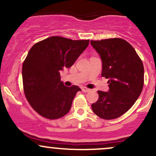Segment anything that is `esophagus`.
Returning a JSON list of instances; mask_svg holds the SVG:
<instances>
[{
  "label": "esophagus",
  "mask_w": 156,
  "mask_h": 156,
  "mask_svg": "<svg viewBox=\"0 0 156 156\" xmlns=\"http://www.w3.org/2000/svg\"><path fill=\"white\" fill-rule=\"evenodd\" d=\"M81 89H82V91H83V92H89V91H90V89L87 88V87H81Z\"/></svg>",
  "instance_id": "obj_1"
}]
</instances>
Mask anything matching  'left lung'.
<instances>
[{"instance_id": "obj_1", "label": "left lung", "mask_w": 156, "mask_h": 156, "mask_svg": "<svg viewBox=\"0 0 156 156\" xmlns=\"http://www.w3.org/2000/svg\"><path fill=\"white\" fill-rule=\"evenodd\" d=\"M101 57L102 77L108 79V92L98 91L93 112L104 119H113L128 112L136 101L144 85V66L134 48L119 38L91 41Z\"/></svg>"}]
</instances>
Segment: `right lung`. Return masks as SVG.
<instances>
[{
    "label": "right lung",
    "instance_id": "1",
    "mask_svg": "<svg viewBox=\"0 0 156 156\" xmlns=\"http://www.w3.org/2000/svg\"><path fill=\"white\" fill-rule=\"evenodd\" d=\"M89 40L51 37L30 49L23 64V89L27 101L43 117L58 119L69 112L78 86L66 87L60 71L69 68L88 47Z\"/></svg>",
    "mask_w": 156,
    "mask_h": 156
}]
</instances>
